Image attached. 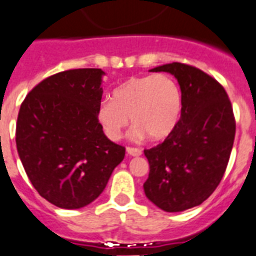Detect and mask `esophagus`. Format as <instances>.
<instances>
[{
	"instance_id": "34e87169",
	"label": "esophagus",
	"mask_w": 256,
	"mask_h": 256,
	"mask_svg": "<svg viewBox=\"0 0 256 256\" xmlns=\"http://www.w3.org/2000/svg\"><path fill=\"white\" fill-rule=\"evenodd\" d=\"M128 156H132V157H138V156H141L142 150L141 149H136V148H128L126 149Z\"/></svg>"
}]
</instances>
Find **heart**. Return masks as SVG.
I'll list each match as a JSON object with an SVG mask.
<instances>
[{
    "label": "heart",
    "instance_id": "obj_1",
    "mask_svg": "<svg viewBox=\"0 0 256 256\" xmlns=\"http://www.w3.org/2000/svg\"><path fill=\"white\" fill-rule=\"evenodd\" d=\"M182 95L177 82L165 74L130 78L116 87L111 99L99 103L96 120L104 136L118 141L128 124L136 126L132 138L149 136L154 141L173 132L181 116Z\"/></svg>",
    "mask_w": 256,
    "mask_h": 256
}]
</instances>
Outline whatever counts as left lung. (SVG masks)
I'll use <instances>...</instances> for the list:
<instances>
[{"instance_id": "8db88e82", "label": "left lung", "mask_w": 256, "mask_h": 256, "mask_svg": "<svg viewBox=\"0 0 256 256\" xmlns=\"http://www.w3.org/2000/svg\"><path fill=\"white\" fill-rule=\"evenodd\" d=\"M177 79L182 95L178 124L156 148L145 150L146 198L165 212L200 206L223 178L235 138V118L226 90L198 68L181 63L150 70Z\"/></svg>"}]
</instances>
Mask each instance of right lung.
I'll use <instances>...</instances> for the list:
<instances>
[{
  "label": "right lung",
  "mask_w": 256,
  "mask_h": 256,
  "mask_svg": "<svg viewBox=\"0 0 256 256\" xmlns=\"http://www.w3.org/2000/svg\"><path fill=\"white\" fill-rule=\"evenodd\" d=\"M104 75L100 68L58 72L20 107V160L38 194L58 208L91 204L124 158V146L111 142L96 120Z\"/></svg>",
  "instance_id": "1"
}]
</instances>
